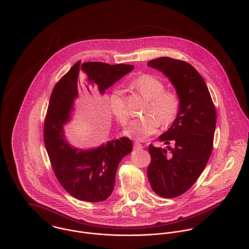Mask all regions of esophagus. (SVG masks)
<instances>
[{
  "label": "esophagus",
  "instance_id": "34e87169",
  "mask_svg": "<svg viewBox=\"0 0 249 249\" xmlns=\"http://www.w3.org/2000/svg\"><path fill=\"white\" fill-rule=\"evenodd\" d=\"M134 148L137 149V150H141V149L143 148V146H142V144H141L140 142H134Z\"/></svg>",
  "mask_w": 249,
  "mask_h": 249
}]
</instances>
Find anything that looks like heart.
<instances>
[{
	"mask_svg": "<svg viewBox=\"0 0 249 249\" xmlns=\"http://www.w3.org/2000/svg\"><path fill=\"white\" fill-rule=\"evenodd\" d=\"M131 84L142 97L148 100L144 110L148 114L133 120L124 130V134L136 141H143L157 131L160 124L169 125L175 121L179 111V99L175 92L165 91L164 83L151 74H140ZM109 107L121 124L124 125L128 122L130 113L120 91L112 93Z\"/></svg>",
	"mask_w": 249,
	"mask_h": 249,
	"instance_id": "1",
	"label": "heart"
}]
</instances>
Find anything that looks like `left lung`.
<instances>
[{"mask_svg": "<svg viewBox=\"0 0 249 249\" xmlns=\"http://www.w3.org/2000/svg\"><path fill=\"white\" fill-rule=\"evenodd\" d=\"M147 66L162 71L174 85L179 111L171 127L159 140L175 147L148 146L151 162L147 178L155 194L177 197L188 191L205 169L212 153L216 114L208 87L191 64L159 57Z\"/></svg>", "mask_w": 249, "mask_h": 249, "instance_id": "left-lung-1", "label": "left lung"}]
</instances>
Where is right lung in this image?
<instances>
[{"mask_svg":"<svg viewBox=\"0 0 249 249\" xmlns=\"http://www.w3.org/2000/svg\"><path fill=\"white\" fill-rule=\"evenodd\" d=\"M133 69V65L103 62L80 64L78 61L52 92L44 124L45 146L59 183L79 200L100 202L107 199L113 192L120 162L133 148L131 140L126 137L86 149L68 142L64 126L71 120L74 101L78 98L79 72L85 75L87 84L84 87L89 93V85L92 88L97 85L100 94L104 95L106 90Z\"/></svg>","mask_w":249,"mask_h":249,"instance_id":"right-lung-1","label":"right lung"}]
</instances>
